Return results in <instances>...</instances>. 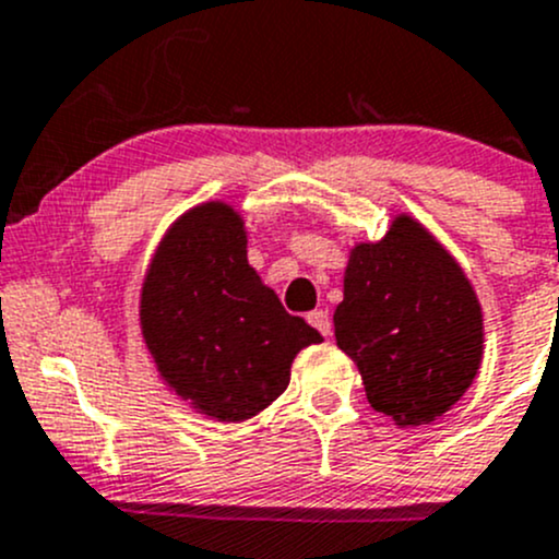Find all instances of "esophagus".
Instances as JSON below:
<instances>
[{"label": "esophagus", "mask_w": 559, "mask_h": 559, "mask_svg": "<svg viewBox=\"0 0 559 559\" xmlns=\"http://www.w3.org/2000/svg\"><path fill=\"white\" fill-rule=\"evenodd\" d=\"M307 322L312 328H318L322 336H331V318H328V312H322V309H314V312H309Z\"/></svg>", "instance_id": "esophagus-1"}]
</instances>
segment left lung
<instances>
[{
	"label": "left lung",
	"instance_id": "8db88e82",
	"mask_svg": "<svg viewBox=\"0 0 559 559\" xmlns=\"http://www.w3.org/2000/svg\"><path fill=\"white\" fill-rule=\"evenodd\" d=\"M333 333L358 366L368 404L401 428L450 412L485 355L474 285L412 215H395L382 239L349 250Z\"/></svg>",
	"mask_w": 559,
	"mask_h": 559
}]
</instances>
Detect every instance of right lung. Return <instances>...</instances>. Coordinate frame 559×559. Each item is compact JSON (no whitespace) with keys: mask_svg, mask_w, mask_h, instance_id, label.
<instances>
[{"mask_svg":"<svg viewBox=\"0 0 559 559\" xmlns=\"http://www.w3.org/2000/svg\"><path fill=\"white\" fill-rule=\"evenodd\" d=\"M140 328L166 388L217 423H245L277 401L296 355L322 342L247 263L245 221L226 201L166 228L142 282Z\"/></svg>","mask_w":559,"mask_h":559,"instance_id":"right-lung-1","label":"right lung"}]
</instances>
